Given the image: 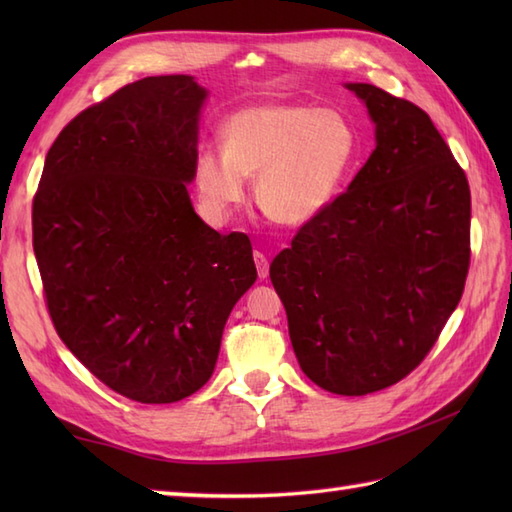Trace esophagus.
<instances>
[{
  "instance_id": "1",
  "label": "esophagus",
  "mask_w": 512,
  "mask_h": 512,
  "mask_svg": "<svg viewBox=\"0 0 512 512\" xmlns=\"http://www.w3.org/2000/svg\"><path fill=\"white\" fill-rule=\"evenodd\" d=\"M253 259H255V266H257V275L259 279H266L268 277V257L264 253H259V250H255L253 253Z\"/></svg>"
}]
</instances>
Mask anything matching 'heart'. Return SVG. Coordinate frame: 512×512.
<instances>
[{
    "label": "heart",
    "mask_w": 512,
    "mask_h": 512,
    "mask_svg": "<svg viewBox=\"0 0 512 512\" xmlns=\"http://www.w3.org/2000/svg\"><path fill=\"white\" fill-rule=\"evenodd\" d=\"M358 134L341 110L297 103L250 105L222 125V149L202 147L193 184L206 217L224 222L246 200L270 220L301 226L328 209L350 173Z\"/></svg>",
    "instance_id": "heart-1"
}]
</instances>
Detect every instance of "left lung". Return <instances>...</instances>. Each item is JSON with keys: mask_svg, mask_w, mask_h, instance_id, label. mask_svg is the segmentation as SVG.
Wrapping results in <instances>:
<instances>
[{"mask_svg": "<svg viewBox=\"0 0 512 512\" xmlns=\"http://www.w3.org/2000/svg\"><path fill=\"white\" fill-rule=\"evenodd\" d=\"M376 149L345 193L270 264L297 361L312 383L365 396L413 372L462 299L471 191L427 112L347 83Z\"/></svg>", "mask_w": 512, "mask_h": 512, "instance_id": "left-lung-1", "label": "left lung"}]
</instances>
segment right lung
<instances>
[{"label":"right lung","mask_w":512,"mask_h":512,"mask_svg":"<svg viewBox=\"0 0 512 512\" xmlns=\"http://www.w3.org/2000/svg\"><path fill=\"white\" fill-rule=\"evenodd\" d=\"M202 85L147 76L61 129L32 200L54 330L116 394L165 405L211 378L228 314L255 284L244 233L193 211Z\"/></svg>","instance_id":"right-lung-1"}]
</instances>
